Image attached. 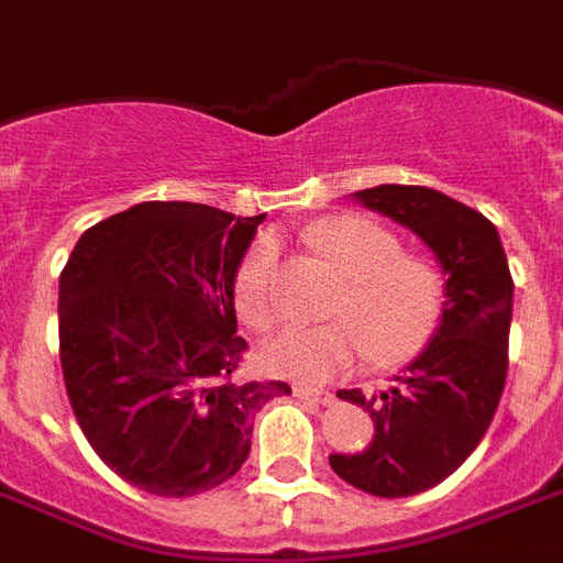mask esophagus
Masks as SVG:
<instances>
[{
  "label": "esophagus",
  "mask_w": 563,
  "mask_h": 563,
  "mask_svg": "<svg viewBox=\"0 0 563 563\" xmlns=\"http://www.w3.org/2000/svg\"><path fill=\"white\" fill-rule=\"evenodd\" d=\"M295 397L307 399V402H322V406H331V402H334V394H331V390H324V387H310V385L295 387Z\"/></svg>",
  "instance_id": "obj_1"
}]
</instances>
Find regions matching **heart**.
Listing matches in <instances>:
<instances>
[{
  "instance_id": "obj_1",
  "label": "heart",
  "mask_w": 563,
  "mask_h": 563,
  "mask_svg": "<svg viewBox=\"0 0 563 563\" xmlns=\"http://www.w3.org/2000/svg\"><path fill=\"white\" fill-rule=\"evenodd\" d=\"M310 241L349 274L336 298L340 319L328 324H292L262 349L274 376L328 382L369 357L376 366H399L418 357L435 334L444 310V280L432 262L399 253V241L357 214L328 218L310 229ZM277 244L271 235L244 253L232 298L241 322L265 331L280 316L274 289Z\"/></svg>"
}]
</instances>
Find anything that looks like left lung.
<instances>
[{
	"mask_svg": "<svg viewBox=\"0 0 563 563\" xmlns=\"http://www.w3.org/2000/svg\"><path fill=\"white\" fill-rule=\"evenodd\" d=\"M352 197L411 229L444 274L441 322L406 373L369 399L340 390L369 411L373 441L364 451L328 456L355 489L406 498L451 477L493 423L507 378L514 277L498 229L441 190L378 185Z\"/></svg>",
	"mask_w": 563,
	"mask_h": 563,
	"instance_id": "left-lung-1",
	"label": "left lung"
}]
</instances>
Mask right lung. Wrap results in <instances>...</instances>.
Returning a JSON list of instances; mask_svg holds the SVG:
<instances>
[{
	"label": "right lung",
	"instance_id": "right-lung-1",
	"mask_svg": "<svg viewBox=\"0 0 563 563\" xmlns=\"http://www.w3.org/2000/svg\"><path fill=\"white\" fill-rule=\"evenodd\" d=\"M265 214L140 202L82 232L59 277V355L70 409L112 472L185 498L250 453L253 420L286 382L239 376L232 283Z\"/></svg>",
	"mask_w": 563,
	"mask_h": 563
}]
</instances>
